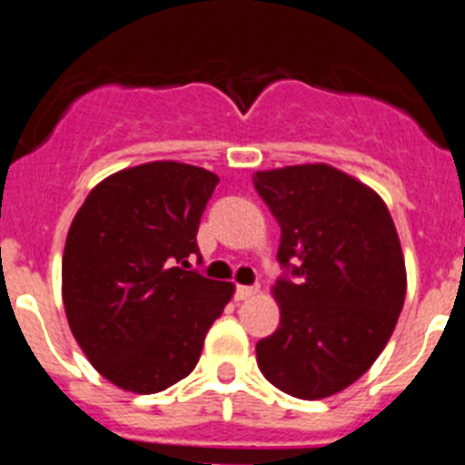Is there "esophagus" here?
I'll return each instance as SVG.
<instances>
[{
    "instance_id": "obj_1",
    "label": "esophagus",
    "mask_w": 465,
    "mask_h": 465,
    "mask_svg": "<svg viewBox=\"0 0 465 465\" xmlns=\"http://www.w3.org/2000/svg\"><path fill=\"white\" fill-rule=\"evenodd\" d=\"M258 293V286H237L235 289V298L237 300H249L252 295Z\"/></svg>"
}]
</instances>
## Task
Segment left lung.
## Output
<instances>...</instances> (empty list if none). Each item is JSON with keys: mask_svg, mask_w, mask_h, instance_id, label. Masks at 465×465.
Here are the masks:
<instances>
[{"mask_svg": "<svg viewBox=\"0 0 465 465\" xmlns=\"http://www.w3.org/2000/svg\"><path fill=\"white\" fill-rule=\"evenodd\" d=\"M253 186L282 228V322L258 340L270 384L305 401L359 380L396 328L405 261L391 213L372 188L328 165L256 172Z\"/></svg>", "mask_w": 465, "mask_h": 465, "instance_id": "obj_1", "label": "left lung"}]
</instances>
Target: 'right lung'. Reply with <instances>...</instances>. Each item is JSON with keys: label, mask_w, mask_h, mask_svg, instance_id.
I'll use <instances>...</instances> for the list:
<instances>
[{"label": "right lung", "mask_w": 465, "mask_h": 465, "mask_svg": "<svg viewBox=\"0 0 465 465\" xmlns=\"http://www.w3.org/2000/svg\"><path fill=\"white\" fill-rule=\"evenodd\" d=\"M219 176L160 160L116 172L74 216L63 300L94 371L133 393L191 375L232 283L191 270L197 228Z\"/></svg>", "instance_id": "add662e5"}]
</instances>
